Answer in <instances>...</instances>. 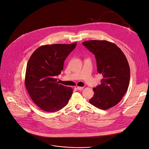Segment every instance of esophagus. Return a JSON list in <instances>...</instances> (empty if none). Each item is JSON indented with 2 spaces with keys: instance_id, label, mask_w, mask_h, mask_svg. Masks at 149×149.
Wrapping results in <instances>:
<instances>
[{
  "instance_id": "34e87169",
  "label": "esophagus",
  "mask_w": 149,
  "mask_h": 149,
  "mask_svg": "<svg viewBox=\"0 0 149 149\" xmlns=\"http://www.w3.org/2000/svg\"><path fill=\"white\" fill-rule=\"evenodd\" d=\"M77 89H78V90L81 91V90H82L84 88H83V87H82V86H77Z\"/></svg>"
}]
</instances>
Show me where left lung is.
<instances>
[{
  "instance_id": "8db88e82",
  "label": "left lung",
  "mask_w": 149,
  "mask_h": 149,
  "mask_svg": "<svg viewBox=\"0 0 149 149\" xmlns=\"http://www.w3.org/2000/svg\"><path fill=\"white\" fill-rule=\"evenodd\" d=\"M82 44L96 58L101 84L93 88L89 103L102 110L117 105L126 92L130 81V67L126 56L114 43L106 40L85 41Z\"/></svg>"
}]
</instances>
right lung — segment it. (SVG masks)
<instances>
[{
    "label": "right lung",
    "mask_w": 149,
    "mask_h": 149,
    "mask_svg": "<svg viewBox=\"0 0 149 149\" xmlns=\"http://www.w3.org/2000/svg\"><path fill=\"white\" fill-rule=\"evenodd\" d=\"M76 45L77 42L42 45L29 58L26 88L32 101L42 111L54 112L67 105L72 89L59 84L54 77L61 74L65 60Z\"/></svg>",
    "instance_id": "obj_1"
}]
</instances>
